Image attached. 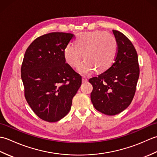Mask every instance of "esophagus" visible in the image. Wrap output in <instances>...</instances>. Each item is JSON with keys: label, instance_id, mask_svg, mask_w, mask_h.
Returning <instances> with one entry per match:
<instances>
[{"label": "esophagus", "instance_id": "esophagus-1", "mask_svg": "<svg viewBox=\"0 0 157 157\" xmlns=\"http://www.w3.org/2000/svg\"><path fill=\"white\" fill-rule=\"evenodd\" d=\"M88 81V79L86 78V77H83L82 78V82L83 83H85V82H86Z\"/></svg>", "mask_w": 157, "mask_h": 157}]
</instances>
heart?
Segmentation results:
<instances>
[{"instance_id": "b5f03b06", "label": "heart", "mask_w": 157, "mask_h": 157, "mask_svg": "<svg viewBox=\"0 0 157 157\" xmlns=\"http://www.w3.org/2000/svg\"><path fill=\"white\" fill-rule=\"evenodd\" d=\"M118 52V44L111 34L102 31L84 32L76 38L75 44L69 43L64 50L66 62L77 67L83 59L85 61L78 71L82 75L91 73L95 69L98 72L109 69L114 63Z\"/></svg>"}]
</instances>
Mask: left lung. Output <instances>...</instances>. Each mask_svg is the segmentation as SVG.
<instances>
[{"instance_id":"8db88e82","label":"left lung","mask_w":157,"mask_h":157,"mask_svg":"<svg viewBox=\"0 0 157 157\" xmlns=\"http://www.w3.org/2000/svg\"><path fill=\"white\" fill-rule=\"evenodd\" d=\"M113 32L118 44L115 61L106 71L89 79L93 86L90 94L93 106L107 115L119 114L131 104L140 75L134 45L121 32Z\"/></svg>"}]
</instances>
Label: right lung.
I'll return each instance as SVG.
<instances>
[{
	"label": "right lung",
	"mask_w": 157,
	"mask_h": 157,
	"mask_svg": "<svg viewBox=\"0 0 157 157\" xmlns=\"http://www.w3.org/2000/svg\"><path fill=\"white\" fill-rule=\"evenodd\" d=\"M72 34L52 32L40 36L28 46L21 73L25 97L38 117L56 122L69 112L82 76L65 63L64 50Z\"/></svg>",
	"instance_id": "add662e5"
}]
</instances>
